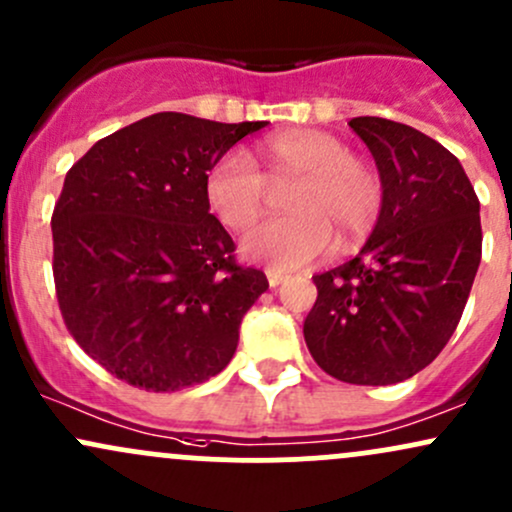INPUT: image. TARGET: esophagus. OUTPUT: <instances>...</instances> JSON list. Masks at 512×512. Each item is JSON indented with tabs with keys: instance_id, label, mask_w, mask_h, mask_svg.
<instances>
[{
	"instance_id": "esophagus-1",
	"label": "esophagus",
	"mask_w": 512,
	"mask_h": 512,
	"mask_svg": "<svg viewBox=\"0 0 512 512\" xmlns=\"http://www.w3.org/2000/svg\"><path fill=\"white\" fill-rule=\"evenodd\" d=\"M267 282L269 286H279L284 282V272L277 267H267Z\"/></svg>"
}]
</instances>
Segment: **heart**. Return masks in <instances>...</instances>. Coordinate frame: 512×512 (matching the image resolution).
Returning a JSON list of instances; mask_svg holds the SVG:
<instances>
[{"instance_id": "obj_1", "label": "heart", "mask_w": 512, "mask_h": 512, "mask_svg": "<svg viewBox=\"0 0 512 512\" xmlns=\"http://www.w3.org/2000/svg\"><path fill=\"white\" fill-rule=\"evenodd\" d=\"M269 184H291L284 196L291 213L250 230L243 250L277 269L308 267L328 255L335 240L342 250L364 243L384 209L379 174L340 138L316 128L267 138L255 162L235 150L221 155L206 172L204 192L223 226L245 230L265 211Z\"/></svg>"}]
</instances>
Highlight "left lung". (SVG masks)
<instances>
[{"instance_id": "left-lung-1", "label": "left lung", "mask_w": 512, "mask_h": 512, "mask_svg": "<svg viewBox=\"0 0 512 512\" xmlns=\"http://www.w3.org/2000/svg\"><path fill=\"white\" fill-rule=\"evenodd\" d=\"M350 128L372 150L384 209L357 257L313 277L303 338L325 374L389 386L428 367L457 330L481 262L479 196L425 133L379 116Z\"/></svg>"}]
</instances>
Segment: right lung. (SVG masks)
<instances>
[{
	"instance_id": "add662e5",
	"label": "right lung",
	"mask_w": 512,
	"mask_h": 512,
	"mask_svg": "<svg viewBox=\"0 0 512 512\" xmlns=\"http://www.w3.org/2000/svg\"><path fill=\"white\" fill-rule=\"evenodd\" d=\"M265 126L162 111L97 140L67 170L50 218L55 296L77 345L116 379L165 393L226 369L269 282L235 260L204 182Z\"/></svg>"
}]
</instances>
